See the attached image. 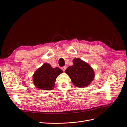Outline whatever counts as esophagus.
Instances as JSON below:
<instances>
[{
    "instance_id": "34e87169",
    "label": "esophagus",
    "mask_w": 127,
    "mask_h": 127,
    "mask_svg": "<svg viewBox=\"0 0 127 127\" xmlns=\"http://www.w3.org/2000/svg\"><path fill=\"white\" fill-rule=\"evenodd\" d=\"M66 68H67L66 66H64V67H63L62 68H61V69H62L63 71H65V70H66Z\"/></svg>"
}]
</instances>
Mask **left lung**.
<instances>
[{"label":"left lung","mask_w":127,"mask_h":127,"mask_svg":"<svg viewBox=\"0 0 127 127\" xmlns=\"http://www.w3.org/2000/svg\"><path fill=\"white\" fill-rule=\"evenodd\" d=\"M74 64L65 70L74 85L77 87H85L92 82L94 78V72L90 64L79 58L73 60Z\"/></svg>","instance_id":"obj_1"}]
</instances>
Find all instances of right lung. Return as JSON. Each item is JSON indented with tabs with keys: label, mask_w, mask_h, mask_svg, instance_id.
Returning a JSON list of instances; mask_svg holds the SVG:
<instances>
[{
	"label": "right lung",
	"mask_w": 127,
	"mask_h": 127,
	"mask_svg": "<svg viewBox=\"0 0 127 127\" xmlns=\"http://www.w3.org/2000/svg\"><path fill=\"white\" fill-rule=\"evenodd\" d=\"M63 71L58 67L52 68L49 64H44L36 70L33 76L35 86L42 90H50L55 85L58 76Z\"/></svg>",
	"instance_id": "right-lung-1"
}]
</instances>
